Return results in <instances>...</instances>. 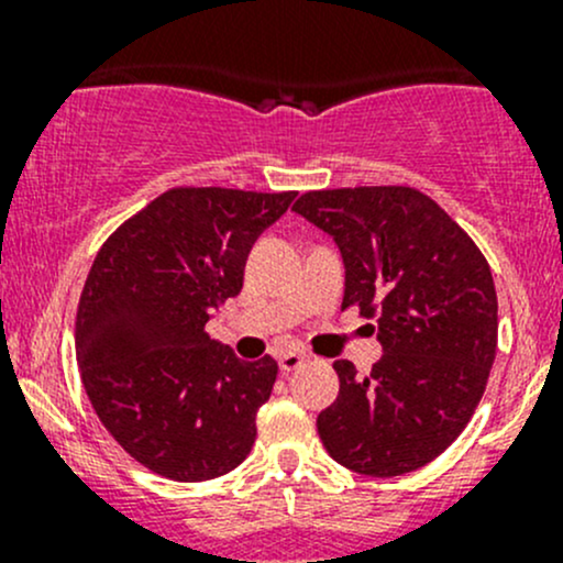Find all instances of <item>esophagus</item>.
I'll return each mask as SVG.
<instances>
[{
    "mask_svg": "<svg viewBox=\"0 0 563 563\" xmlns=\"http://www.w3.org/2000/svg\"><path fill=\"white\" fill-rule=\"evenodd\" d=\"M305 362V354H299V351H283L280 356H277V365H280V373H291V371H297L299 365H302Z\"/></svg>",
    "mask_w": 563,
    "mask_h": 563,
    "instance_id": "34e87169",
    "label": "esophagus"
}]
</instances>
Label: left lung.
I'll list each match as a JSON object with an SVG mask.
<instances>
[{"mask_svg": "<svg viewBox=\"0 0 563 563\" xmlns=\"http://www.w3.org/2000/svg\"><path fill=\"white\" fill-rule=\"evenodd\" d=\"M294 212L343 255V308L376 318L384 356L360 378L334 362L340 395L318 413V435L345 468L400 476L463 433L496 360L498 299L471 236L413 187L305 192Z\"/></svg>", "mask_w": 563, "mask_h": 563, "instance_id": "1", "label": "left lung"}]
</instances>
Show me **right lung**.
<instances>
[{
    "label": "right lung",
    "mask_w": 563,
    "mask_h": 563,
    "mask_svg": "<svg viewBox=\"0 0 563 563\" xmlns=\"http://www.w3.org/2000/svg\"><path fill=\"white\" fill-rule=\"evenodd\" d=\"M297 192L174 187L100 247L76 316L84 389L130 457L174 482L234 471L277 362H245L207 334L245 261Z\"/></svg>",
    "instance_id": "obj_1"
}]
</instances>
